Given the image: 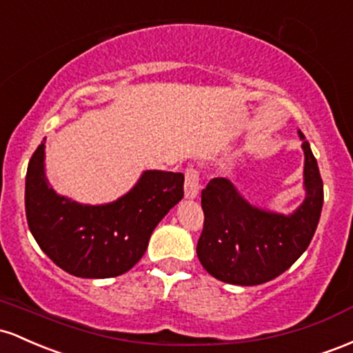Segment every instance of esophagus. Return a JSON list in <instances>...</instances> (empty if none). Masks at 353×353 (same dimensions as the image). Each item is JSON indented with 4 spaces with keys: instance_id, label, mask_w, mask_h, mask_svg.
Masks as SVG:
<instances>
[{
    "instance_id": "1",
    "label": "esophagus",
    "mask_w": 353,
    "mask_h": 353,
    "mask_svg": "<svg viewBox=\"0 0 353 353\" xmlns=\"http://www.w3.org/2000/svg\"><path fill=\"white\" fill-rule=\"evenodd\" d=\"M200 192V173L193 166H188L185 170V196L196 198Z\"/></svg>"
}]
</instances>
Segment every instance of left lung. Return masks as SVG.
Returning <instances> with one entry per match:
<instances>
[{"label": "left lung", "instance_id": "obj_1", "mask_svg": "<svg viewBox=\"0 0 353 353\" xmlns=\"http://www.w3.org/2000/svg\"><path fill=\"white\" fill-rule=\"evenodd\" d=\"M302 148L307 195L290 215L253 207L227 178H213L201 192L205 221L196 255L216 280L245 287L270 282L307 250L322 213L323 181L308 141Z\"/></svg>", "mask_w": 353, "mask_h": 353}]
</instances>
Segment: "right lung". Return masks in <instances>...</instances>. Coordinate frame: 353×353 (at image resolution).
Wrapping results in <instances>:
<instances>
[{
  "mask_svg": "<svg viewBox=\"0 0 353 353\" xmlns=\"http://www.w3.org/2000/svg\"><path fill=\"white\" fill-rule=\"evenodd\" d=\"M43 161L45 143L28 163V227L59 268L81 279H110L134 267L153 230L183 198V173L148 170L117 201L81 205L50 187Z\"/></svg>",
  "mask_w": 353,
  "mask_h": 353,
  "instance_id": "add662e5",
  "label": "right lung"
}]
</instances>
